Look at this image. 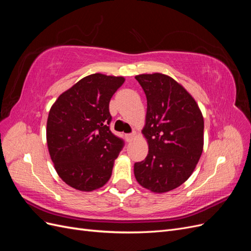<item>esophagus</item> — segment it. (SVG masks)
<instances>
[{
    "label": "esophagus",
    "instance_id": "obj_1",
    "mask_svg": "<svg viewBox=\"0 0 251 251\" xmlns=\"http://www.w3.org/2000/svg\"><path fill=\"white\" fill-rule=\"evenodd\" d=\"M135 137H136V134H135V133L126 135V141H127V142H131Z\"/></svg>",
    "mask_w": 251,
    "mask_h": 251
}]
</instances>
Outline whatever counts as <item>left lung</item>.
<instances>
[{
	"instance_id": "left-lung-1",
	"label": "left lung",
	"mask_w": 251,
	"mask_h": 251,
	"mask_svg": "<svg viewBox=\"0 0 251 251\" xmlns=\"http://www.w3.org/2000/svg\"><path fill=\"white\" fill-rule=\"evenodd\" d=\"M147 96L142 134L149 154L134 165L138 183L151 193L177 188L191 177L202 155L204 120L194 97L169 75L139 74Z\"/></svg>"
}]
</instances>
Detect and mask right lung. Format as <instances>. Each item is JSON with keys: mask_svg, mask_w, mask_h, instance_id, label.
I'll return each instance as SVG.
<instances>
[{"mask_svg": "<svg viewBox=\"0 0 251 251\" xmlns=\"http://www.w3.org/2000/svg\"><path fill=\"white\" fill-rule=\"evenodd\" d=\"M123 76L88 75L58 96L47 120V144L58 176L81 192L102 187L111 178L124 141L110 131L109 103Z\"/></svg>", "mask_w": 251, "mask_h": 251, "instance_id": "add662e5", "label": "right lung"}]
</instances>
